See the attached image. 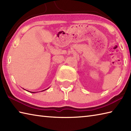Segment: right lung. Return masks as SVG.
Masks as SVG:
<instances>
[{
    "label": "right lung",
    "instance_id": "1",
    "mask_svg": "<svg viewBox=\"0 0 131 131\" xmlns=\"http://www.w3.org/2000/svg\"><path fill=\"white\" fill-rule=\"evenodd\" d=\"M49 88H48L47 89H48ZM47 89H45V90H47ZM25 90V89H24ZM44 90H42V91H44ZM30 93H37V92H32V91H30Z\"/></svg>",
    "mask_w": 131,
    "mask_h": 131
}]
</instances>
